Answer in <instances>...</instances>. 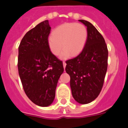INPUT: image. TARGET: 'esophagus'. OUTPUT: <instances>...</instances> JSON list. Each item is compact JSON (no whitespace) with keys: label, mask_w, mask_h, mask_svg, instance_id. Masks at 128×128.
Returning a JSON list of instances; mask_svg holds the SVG:
<instances>
[{"label":"esophagus","mask_w":128,"mask_h":128,"mask_svg":"<svg viewBox=\"0 0 128 128\" xmlns=\"http://www.w3.org/2000/svg\"><path fill=\"white\" fill-rule=\"evenodd\" d=\"M66 63L65 62H63V66H64V68L65 69V68H66Z\"/></svg>","instance_id":"esophagus-1"}]
</instances>
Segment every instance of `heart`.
<instances>
[{
	"label": "heart",
	"mask_w": 128,
	"mask_h": 128,
	"mask_svg": "<svg viewBox=\"0 0 128 128\" xmlns=\"http://www.w3.org/2000/svg\"><path fill=\"white\" fill-rule=\"evenodd\" d=\"M88 37V30L85 26L76 23H66L55 29L53 35L49 37L48 44L53 55L61 53L62 58L75 56L80 53L84 48ZM63 46H62V44Z\"/></svg>",
	"instance_id": "obj_1"
}]
</instances>
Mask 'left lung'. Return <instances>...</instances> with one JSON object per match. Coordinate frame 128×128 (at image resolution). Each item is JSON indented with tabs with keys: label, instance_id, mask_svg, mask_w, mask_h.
I'll list each match as a JSON object with an SVG mask.
<instances>
[{
	"label": "left lung",
	"instance_id": "8db88e82",
	"mask_svg": "<svg viewBox=\"0 0 128 128\" xmlns=\"http://www.w3.org/2000/svg\"><path fill=\"white\" fill-rule=\"evenodd\" d=\"M88 37L79 55L66 61V72L70 76L72 95L80 104H88L98 96L108 68V50L102 35L88 21Z\"/></svg>",
	"mask_w": 128,
	"mask_h": 128
}]
</instances>
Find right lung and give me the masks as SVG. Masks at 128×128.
<instances>
[{"label":"right lung","mask_w":128,"mask_h":128,"mask_svg":"<svg viewBox=\"0 0 128 128\" xmlns=\"http://www.w3.org/2000/svg\"><path fill=\"white\" fill-rule=\"evenodd\" d=\"M51 27L44 20L26 33L18 46V70L26 94L36 105L53 102L58 80L64 72L62 61L49 47Z\"/></svg>","instance_id":"1"}]
</instances>
